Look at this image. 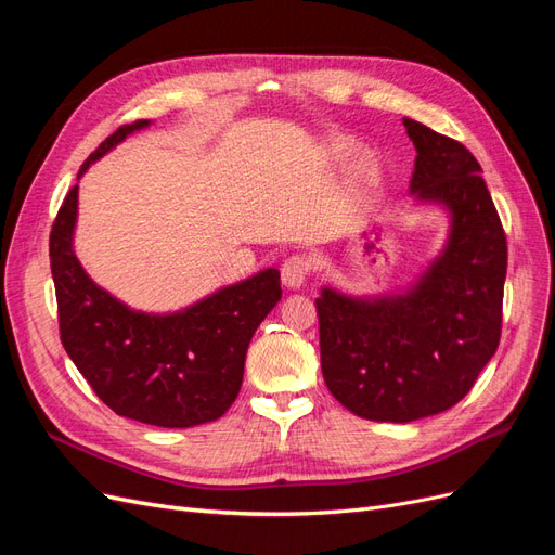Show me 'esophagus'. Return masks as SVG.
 I'll use <instances>...</instances> for the list:
<instances>
[{"label": "esophagus", "mask_w": 555, "mask_h": 555, "mask_svg": "<svg viewBox=\"0 0 555 555\" xmlns=\"http://www.w3.org/2000/svg\"><path fill=\"white\" fill-rule=\"evenodd\" d=\"M310 266H312V261H310V257H306V255H292L289 259H284L282 271H280V273H282V284H284V287L298 289L300 284H304V282L308 280Z\"/></svg>", "instance_id": "1"}]
</instances>
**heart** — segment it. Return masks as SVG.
Listing matches in <instances>:
<instances>
[{
  "mask_svg": "<svg viewBox=\"0 0 555 555\" xmlns=\"http://www.w3.org/2000/svg\"><path fill=\"white\" fill-rule=\"evenodd\" d=\"M351 150H354V145H351L347 139H340V141H333L328 145V155L335 162H345L351 155ZM375 180H377V162L367 153H359L349 164L351 188H357V190L371 188Z\"/></svg>",
  "mask_w": 555,
  "mask_h": 555,
  "instance_id": "1",
  "label": "heart"
}]
</instances>
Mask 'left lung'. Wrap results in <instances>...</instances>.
<instances>
[{
    "label": "left lung",
    "instance_id": "obj_1",
    "mask_svg": "<svg viewBox=\"0 0 555 555\" xmlns=\"http://www.w3.org/2000/svg\"><path fill=\"white\" fill-rule=\"evenodd\" d=\"M416 159L410 194L449 217L440 255L405 292L322 287V373L335 400L371 422L408 424L456 405L500 343L507 238L481 166L430 127L402 120Z\"/></svg>",
    "mask_w": 555,
    "mask_h": 555
}]
</instances>
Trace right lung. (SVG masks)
I'll use <instances>...</instances> for the list:
<instances>
[{
	"label": "right lung",
	"instance_id": "obj_1",
	"mask_svg": "<svg viewBox=\"0 0 555 555\" xmlns=\"http://www.w3.org/2000/svg\"><path fill=\"white\" fill-rule=\"evenodd\" d=\"M150 120L125 125L82 162L90 166ZM78 184L50 231L60 338L94 393L120 416L159 428H192L220 418L236 400L251 335L282 298L280 271L229 284L176 312H141L86 273L74 251Z\"/></svg>",
	"mask_w": 555,
	"mask_h": 555
}]
</instances>
